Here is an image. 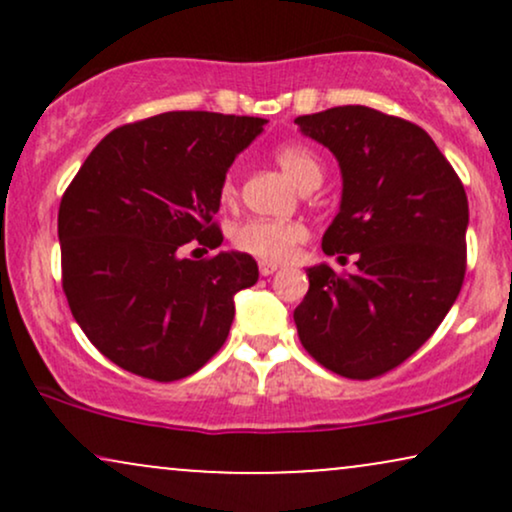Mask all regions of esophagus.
Here are the masks:
<instances>
[{"label":"esophagus","instance_id":"esophagus-1","mask_svg":"<svg viewBox=\"0 0 512 512\" xmlns=\"http://www.w3.org/2000/svg\"><path fill=\"white\" fill-rule=\"evenodd\" d=\"M279 267H281L279 262H272V260H260V274H262V276L274 274L276 269H279Z\"/></svg>","mask_w":512,"mask_h":512}]
</instances>
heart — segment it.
Returning a JSON list of instances; mask_svg holds the SVG:
<instances>
[{
  "label": "heart",
  "instance_id": "heart-1",
  "mask_svg": "<svg viewBox=\"0 0 512 512\" xmlns=\"http://www.w3.org/2000/svg\"><path fill=\"white\" fill-rule=\"evenodd\" d=\"M276 163L279 168L289 175V180L298 190L310 185H320L322 173H325V166H322V158L317 156L315 149L305 144H284L276 149ZM223 199L236 197V185L228 178L221 187ZM308 231H305L303 223L298 221H272V219H252L243 226L236 228V236H233V243L238 245L240 250L250 252V255L264 257V260H289L293 250L303 243Z\"/></svg>",
  "mask_w": 512,
  "mask_h": 512
}]
</instances>
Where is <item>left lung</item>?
Wrapping results in <instances>:
<instances>
[{"label":"left lung","mask_w":512,"mask_h":512,"mask_svg":"<svg viewBox=\"0 0 512 512\" xmlns=\"http://www.w3.org/2000/svg\"><path fill=\"white\" fill-rule=\"evenodd\" d=\"M342 170L339 214L325 255H356V272L308 267L310 289L293 310L310 356L344 378L397 368L438 330L467 269L469 204L436 142L421 127L366 105L296 117Z\"/></svg>","instance_id":"obj_1"}]
</instances>
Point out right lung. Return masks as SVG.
<instances>
[{
    "mask_svg": "<svg viewBox=\"0 0 512 512\" xmlns=\"http://www.w3.org/2000/svg\"><path fill=\"white\" fill-rule=\"evenodd\" d=\"M267 120L175 110L117 127L88 154L57 216L62 289L74 320L115 366L170 383L226 342L257 262L238 250L182 257L211 223L231 163Z\"/></svg>",
    "mask_w": 512,
    "mask_h": 512,
    "instance_id": "obj_1",
    "label": "right lung"
}]
</instances>
